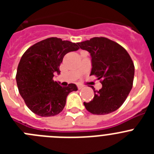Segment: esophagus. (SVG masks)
<instances>
[{"mask_svg": "<svg viewBox=\"0 0 154 154\" xmlns=\"http://www.w3.org/2000/svg\"><path fill=\"white\" fill-rule=\"evenodd\" d=\"M82 88H83V85H78V89H79V90H80V89H82Z\"/></svg>", "mask_w": 154, "mask_h": 154, "instance_id": "34e87169", "label": "esophagus"}]
</instances>
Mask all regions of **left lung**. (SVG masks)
I'll list each match as a JSON object with an SVG mask.
<instances>
[{
  "instance_id": "1",
  "label": "left lung",
  "mask_w": 154,
  "mask_h": 154,
  "mask_svg": "<svg viewBox=\"0 0 154 154\" xmlns=\"http://www.w3.org/2000/svg\"><path fill=\"white\" fill-rule=\"evenodd\" d=\"M90 53L91 74L101 79V89L94 91V98L84 103L85 109L95 115L114 112L123 105L133 87L134 65L126 50L104 37H96L77 43Z\"/></svg>"
}]
</instances>
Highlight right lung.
Returning a JSON list of instances; mask_svg holds the SVG:
<instances>
[{"label": "right lung", "mask_w": 154, "mask_h": 154, "mask_svg": "<svg viewBox=\"0 0 154 154\" xmlns=\"http://www.w3.org/2000/svg\"><path fill=\"white\" fill-rule=\"evenodd\" d=\"M79 48L69 41L49 38L24 53L17 66L16 82L19 93L34 113L42 117L58 115L65 107L68 95L78 90L72 83L61 86L53 77L60 74L59 66L64 56Z\"/></svg>", "instance_id": "right-lung-1"}]
</instances>
